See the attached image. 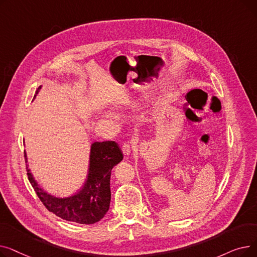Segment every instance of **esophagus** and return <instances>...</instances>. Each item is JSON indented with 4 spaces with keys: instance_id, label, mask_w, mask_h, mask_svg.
I'll return each instance as SVG.
<instances>
[{
    "instance_id": "obj_1",
    "label": "esophagus",
    "mask_w": 257,
    "mask_h": 257,
    "mask_svg": "<svg viewBox=\"0 0 257 257\" xmlns=\"http://www.w3.org/2000/svg\"><path fill=\"white\" fill-rule=\"evenodd\" d=\"M121 151H123L125 156H129L131 154V146L129 144H124L121 146Z\"/></svg>"
}]
</instances>
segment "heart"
I'll return each mask as SVG.
<instances>
[{
    "label": "heart",
    "instance_id": "obj_1",
    "mask_svg": "<svg viewBox=\"0 0 257 257\" xmlns=\"http://www.w3.org/2000/svg\"><path fill=\"white\" fill-rule=\"evenodd\" d=\"M105 117H107V118H111V115L110 114H108V113H105V115H104Z\"/></svg>",
    "mask_w": 257,
    "mask_h": 257
}]
</instances>
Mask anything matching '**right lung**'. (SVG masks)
I'll use <instances>...</instances> for the list:
<instances>
[{
    "label": "right lung",
    "mask_w": 257,
    "mask_h": 257,
    "mask_svg": "<svg viewBox=\"0 0 257 257\" xmlns=\"http://www.w3.org/2000/svg\"><path fill=\"white\" fill-rule=\"evenodd\" d=\"M42 86H38L35 96ZM34 96V98H35ZM27 161V154L25 152ZM123 159V153L115 142H94L90 146L86 181L81 190L70 197L58 198L44 191L34 179L27 165V175L36 195L49 211L57 217L79 224H94L104 218L110 205L111 170Z\"/></svg>",
    "instance_id": "right-lung-1"
}]
</instances>
